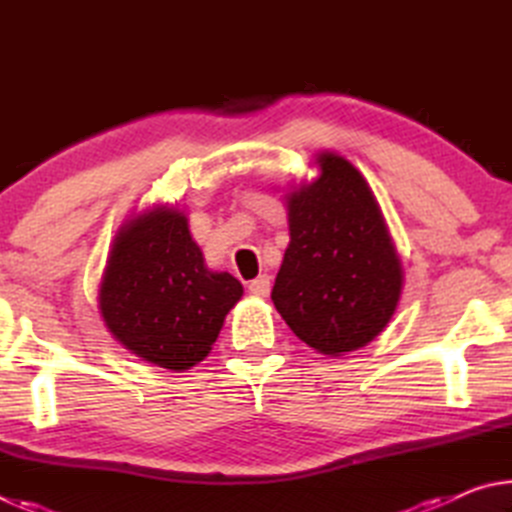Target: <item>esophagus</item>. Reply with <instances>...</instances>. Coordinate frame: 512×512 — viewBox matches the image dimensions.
<instances>
[{
  "mask_svg": "<svg viewBox=\"0 0 512 512\" xmlns=\"http://www.w3.org/2000/svg\"><path fill=\"white\" fill-rule=\"evenodd\" d=\"M248 289L253 296H259V298H266L268 293H271V277L268 275H259L255 277V280H250Z\"/></svg>",
  "mask_w": 512,
  "mask_h": 512,
  "instance_id": "obj_1",
  "label": "esophagus"
}]
</instances>
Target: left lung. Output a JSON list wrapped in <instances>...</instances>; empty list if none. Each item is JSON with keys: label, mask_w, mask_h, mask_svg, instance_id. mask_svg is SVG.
<instances>
[{"label": "left lung", "mask_w": 512, "mask_h": 512, "mask_svg": "<svg viewBox=\"0 0 512 512\" xmlns=\"http://www.w3.org/2000/svg\"><path fill=\"white\" fill-rule=\"evenodd\" d=\"M320 176L287 196L289 248L271 300L293 334L339 357L388 325L402 293V262L366 178L336 153Z\"/></svg>", "instance_id": "obj_1"}]
</instances>
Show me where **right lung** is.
<instances>
[{
	"instance_id": "1",
	"label": "right lung",
	"mask_w": 512,
	"mask_h": 512,
	"mask_svg": "<svg viewBox=\"0 0 512 512\" xmlns=\"http://www.w3.org/2000/svg\"><path fill=\"white\" fill-rule=\"evenodd\" d=\"M241 296L237 277L205 266L187 216L153 207L121 225L112 241L99 309L126 350L180 372L210 354Z\"/></svg>"
}]
</instances>
